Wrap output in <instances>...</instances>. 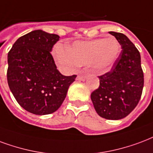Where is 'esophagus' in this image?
Instances as JSON below:
<instances>
[{
	"mask_svg": "<svg viewBox=\"0 0 153 153\" xmlns=\"http://www.w3.org/2000/svg\"><path fill=\"white\" fill-rule=\"evenodd\" d=\"M86 79L85 75H78L76 78L77 80H79V81H84Z\"/></svg>",
	"mask_w": 153,
	"mask_h": 153,
	"instance_id": "34e87169",
	"label": "esophagus"
}]
</instances>
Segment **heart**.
Here are the masks:
<instances>
[{
	"label": "heart",
	"mask_w": 153,
	"mask_h": 153,
	"mask_svg": "<svg viewBox=\"0 0 153 153\" xmlns=\"http://www.w3.org/2000/svg\"><path fill=\"white\" fill-rule=\"evenodd\" d=\"M54 53L57 62L64 67L89 65L97 72H104L108 71L117 60L120 45L114 38L97 39L74 42L69 50L56 46Z\"/></svg>",
	"instance_id": "heart-1"
}]
</instances>
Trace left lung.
<instances>
[{
  "instance_id": "8db88e82",
  "label": "left lung",
  "mask_w": 153,
  "mask_h": 153,
  "mask_svg": "<svg viewBox=\"0 0 153 153\" xmlns=\"http://www.w3.org/2000/svg\"><path fill=\"white\" fill-rule=\"evenodd\" d=\"M123 50L111 71L99 76L100 86L91 99L99 116L119 120L133 111L140 101L143 88V73L140 52L124 34L109 31Z\"/></svg>"
}]
</instances>
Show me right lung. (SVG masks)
<instances>
[{
	"mask_svg": "<svg viewBox=\"0 0 153 153\" xmlns=\"http://www.w3.org/2000/svg\"><path fill=\"white\" fill-rule=\"evenodd\" d=\"M59 36L42 30L21 36L8 53L7 81L14 98L27 111L46 115L56 111L76 75L60 73L50 53Z\"/></svg>",
	"mask_w": 153,
	"mask_h": 153,
	"instance_id": "obj_1",
	"label": "right lung"
}]
</instances>
